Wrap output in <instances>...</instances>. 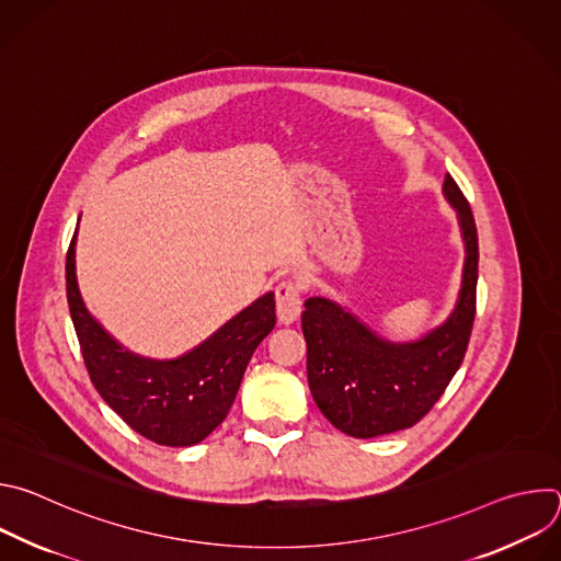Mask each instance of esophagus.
Instances as JSON below:
<instances>
[{
	"label": "esophagus",
	"mask_w": 561,
	"mask_h": 561,
	"mask_svg": "<svg viewBox=\"0 0 561 561\" xmlns=\"http://www.w3.org/2000/svg\"><path fill=\"white\" fill-rule=\"evenodd\" d=\"M275 301H277V319L279 324L288 327L295 324L301 314V290L297 282L284 279L275 288Z\"/></svg>",
	"instance_id": "obj_1"
}]
</instances>
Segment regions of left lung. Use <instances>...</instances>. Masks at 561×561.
Here are the masks:
<instances>
[{
  "label": "left lung",
  "mask_w": 561,
  "mask_h": 561,
  "mask_svg": "<svg viewBox=\"0 0 561 561\" xmlns=\"http://www.w3.org/2000/svg\"><path fill=\"white\" fill-rule=\"evenodd\" d=\"M444 199L457 215L463 266L448 317L417 340L392 342L331 297H308L301 312L308 386L317 409L342 433L370 439L417 424L457 373L474 319L477 228L446 173Z\"/></svg>",
  "instance_id": "1"
}]
</instances>
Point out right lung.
<instances>
[{
    "mask_svg": "<svg viewBox=\"0 0 561 561\" xmlns=\"http://www.w3.org/2000/svg\"><path fill=\"white\" fill-rule=\"evenodd\" d=\"M77 230L66 255V293L98 392L141 437L173 448L199 444L226 420L255 348L273 331L275 293L251 301L191 351L146 357L115 340L87 308L77 282Z\"/></svg>",
    "mask_w": 561,
    "mask_h": 561,
    "instance_id": "right-lung-1",
    "label": "right lung"
}]
</instances>
